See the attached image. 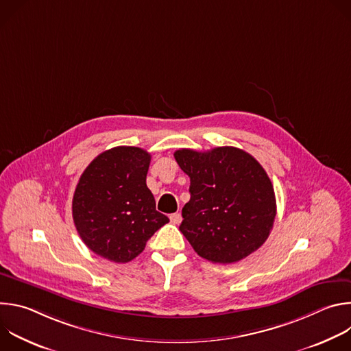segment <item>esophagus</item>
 Here are the masks:
<instances>
[{
	"instance_id": "34e87169",
	"label": "esophagus",
	"mask_w": 351,
	"mask_h": 351,
	"mask_svg": "<svg viewBox=\"0 0 351 351\" xmlns=\"http://www.w3.org/2000/svg\"><path fill=\"white\" fill-rule=\"evenodd\" d=\"M169 218H171V222H172L173 225H179V223L182 222V215H180L179 213H175V214H172Z\"/></svg>"
}]
</instances>
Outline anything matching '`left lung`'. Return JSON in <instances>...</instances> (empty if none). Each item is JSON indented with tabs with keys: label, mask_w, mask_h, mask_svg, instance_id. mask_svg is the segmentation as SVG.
Here are the masks:
<instances>
[{
	"label": "left lung",
	"mask_w": 351,
	"mask_h": 351,
	"mask_svg": "<svg viewBox=\"0 0 351 351\" xmlns=\"http://www.w3.org/2000/svg\"><path fill=\"white\" fill-rule=\"evenodd\" d=\"M173 156L190 178L179 229L194 252L215 264H232L258 250L276 215L274 186L260 162L228 145L204 153L182 148Z\"/></svg>",
	"instance_id": "8db88e82"
}]
</instances>
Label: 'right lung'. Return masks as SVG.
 Instances as JSON below:
<instances>
[{
  "label": "right lung",
  "mask_w": 351,
  "mask_h": 351,
  "mask_svg": "<svg viewBox=\"0 0 351 351\" xmlns=\"http://www.w3.org/2000/svg\"><path fill=\"white\" fill-rule=\"evenodd\" d=\"M149 161L145 149L119 145L97 156L82 173L72 215L79 236L97 256L129 263L169 222L156 210L145 184Z\"/></svg>",
  "instance_id": "right-lung-1"
}]
</instances>
